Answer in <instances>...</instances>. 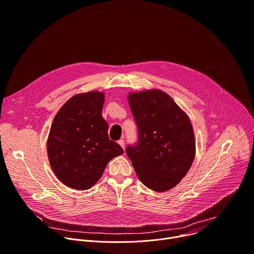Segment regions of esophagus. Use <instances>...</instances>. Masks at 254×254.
<instances>
[{
  "instance_id": "obj_1",
  "label": "esophagus",
  "mask_w": 254,
  "mask_h": 254,
  "mask_svg": "<svg viewBox=\"0 0 254 254\" xmlns=\"http://www.w3.org/2000/svg\"><path fill=\"white\" fill-rule=\"evenodd\" d=\"M118 144L123 148V150L125 149V144H124V140H123V139H120V140L118 141Z\"/></svg>"
}]
</instances>
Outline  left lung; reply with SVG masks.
I'll use <instances>...</instances> for the list:
<instances>
[{
	"label": "left lung",
	"mask_w": 254,
	"mask_h": 254,
	"mask_svg": "<svg viewBox=\"0 0 254 254\" xmlns=\"http://www.w3.org/2000/svg\"><path fill=\"white\" fill-rule=\"evenodd\" d=\"M138 129V143L126 153L140 181L156 192L175 187L195 157V138L187 114L165 92L152 89L129 93Z\"/></svg>",
	"instance_id": "8db88e82"
}]
</instances>
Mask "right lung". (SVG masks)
<instances>
[{
    "label": "right lung",
    "mask_w": 254,
    "mask_h": 254,
    "mask_svg": "<svg viewBox=\"0 0 254 254\" xmlns=\"http://www.w3.org/2000/svg\"><path fill=\"white\" fill-rule=\"evenodd\" d=\"M105 94L99 91L71 97L56 114L47 140L52 170L66 186L86 190L102 176L108 162L123 153L109 139L102 117Z\"/></svg>",
    "instance_id": "add662e5"
}]
</instances>
